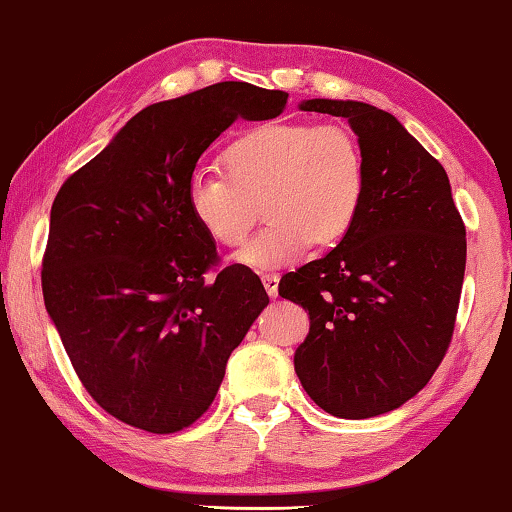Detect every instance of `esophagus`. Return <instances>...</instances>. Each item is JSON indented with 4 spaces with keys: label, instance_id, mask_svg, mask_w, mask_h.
Returning <instances> with one entry per match:
<instances>
[{
    "label": "esophagus",
    "instance_id": "obj_1",
    "mask_svg": "<svg viewBox=\"0 0 512 512\" xmlns=\"http://www.w3.org/2000/svg\"><path fill=\"white\" fill-rule=\"evenodd\" d=\"M263 286L267 290V295L277 297V293H279V274H263Z\"/></svg>",
    "mask_w": 512,
    "mask_h": 512
}]
</instances>
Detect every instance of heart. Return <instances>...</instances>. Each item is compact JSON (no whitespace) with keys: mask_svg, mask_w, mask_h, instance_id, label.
I'll return each instance as SVG.
<instances>
[{"mask_svg":"<svg viewBox=\"0 0 512 512\" xmlns=\"http://www.w3.org/2000/svg\"><path fill=\"white\" fill-rule=\"evenodd\" d=\"M224 176L196 171L185 187L194 224L219 247L258 272L279 270L311 249L334 247L355 229L366 201V160L357 137L336 123H261L229 141L219 155Z\"/></svg>","mask_w":512,"mask_h":512,"instance_id":"heart-1","label":"heart"}]
</instances>
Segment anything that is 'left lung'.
Here are the masks:
<instances>
[{
	"label": "left lung",
	"instance_id": "left-lung-1",
	"mask_svg": "<svg viewBox=\"0 0 512 512\" xmlns=\"http://www.w3.org/2000/svg\"><path fill=\"white\" fill-rule=\"evenodd\" d=\"M300 109L348 119L368 187L348 238L279 283L311 320L295 373L325 412L371 419L405 405L442 364L465 279V224L444 167L396 116L357 100Z\"/></svg>",
	"mask_w": 512,
	"mask_h": 512
}]
</instances>
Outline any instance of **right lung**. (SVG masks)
Segmentation results:
<instances>
[{"instance_id": "right-lung-1", "label": "right lung", "mask_w": 512, "mask_h": 512, "mask_svg": "<svg viewBox=\"0 0 512 512\" xmlns=\"http://www.w3.org/2000/svg\"><path fill=\"white\" fill-rule=\"evenodd\" d=\"M286 102V91L219 82L148 105L52 203L45 309L84 389L128 426H192L270 302L245 265L203 277L217 249L190 217L185 187L229 125L274 119Z\"/></svg>"}]
</instances>
